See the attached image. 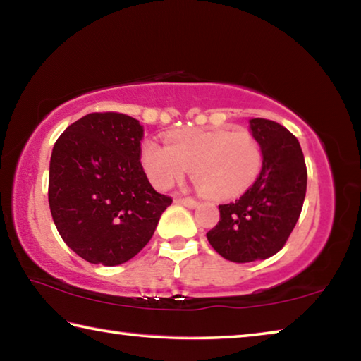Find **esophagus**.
Here are the masks:
<instances>
[{
	"label": "esophagus",
	"instance_id": "esophagus-1",
	"mask_svg": "<svg viewBox=\"0 0 361 361\" xmlns=\"http://www.w3.org/2000/svg\"><path fill=\"white\" fill-rule=\"evenodd\" d=\"M176 204H181V205H185V207H188V209H195V207H197L199 204L195 202L194 199H183V197H178L175 200Z\"/></svg>",
	"mask_w": 361,
	"mask_h": 361
}]
</instances>
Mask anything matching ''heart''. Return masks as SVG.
<instances>
[{"instance_id": "b5f03b06", "label": "heart", "mask_w": 361, "mask_h": 361, "mask_svg": "<svg viewBox=\"0 0 361 361\" xmlns=\"http://www.w3.org/2000/svg\"><path fill=\"white\" fill-rule=\"evenodd\" d=\"M140 159L156 188L169 189L191 170L200 191L223 200L252 185L261 167V149L245 130H181L167 138V146L145 142Z\"/></svg>"}]
</instances>
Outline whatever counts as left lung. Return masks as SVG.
<instances>
[{"instance_id":"left-lung-1","label":"left lung","mask_w":361,"mask_h":361,"mask_svg":"<svg viewBox=\"0 0 361 361\" xmlns=\"http://www.w3.org/2000/svg\"><path fill=\"white\" fill-rule=\"evenodd\" d=\"M262 152V169L239 200L219 205V221L207 232L215 252L232 262L271 258L282 250L301 215L307 170L298 138L269 119H250Z\"/></svg>"}]
</instances>
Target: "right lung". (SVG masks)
<instances>
[{
  "label": "right lung",
  "instance_id": "obj_1",
  "mask_svg": "<svg viewBox=\"0 0 361 361\" xmlns=\"http://www.w3.org/2000/svg\"><path fill=\"white\" fill-rule=\"evenodd\" d=\"M143 127L121 113H90L54 145L49 207L60 237L92 264L132 259L172 199L154 191L140 162Z\"/></svg>",
  "mask_w": 361,
  "mask_h": 361
}]
</instances>
